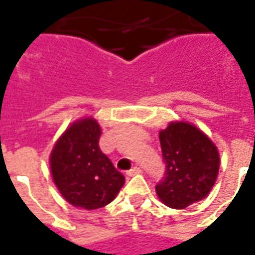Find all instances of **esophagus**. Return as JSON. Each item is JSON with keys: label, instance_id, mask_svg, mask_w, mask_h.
<instances>
[{"label": "esophagus", "instance_id": "obj_1", "mask_svg": "<svg viewBox=\"0 0 255 255\" xmlns=\"http://www.w3.org/2000/svg\"><path fill=\"white\" fill-rule=\"evenodd\" d=\"M140 172H142L140 168H138V166H133V168H131V169L127 172V175L128 176H133V175H138V173H140Z\"/></svg>", "mask_w": 255, "mask_h": 255}]
</instances>
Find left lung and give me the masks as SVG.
I'll return each instance as SVG.
<instances>
[{
  "label": "left lung",
  "mask_w": 255,
  "mask_h": 255,
  "mask_svg": "<svg viewBox=\"0 0 255 255\" xmlns=\"http://www.w3.org/2000/svg\"><path fill=\"white\" fill-rule=\"evenodd\" d=\"M165 176L157 195L166 206L186 209L208 197L217 179L220 155L216 144L190 123H171L160 132Z\"/></svg>",
  "instance_id": "left-lung-1"
}]
</instances>
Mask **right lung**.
<instances>
[{
    "instance_id": "add662e5",
    "label": "right lung",
    "mask_w": 255,
    "mask_h": 255,
    "mask_svg": "<svg viewBox=\"0 0 255 255\" xmlns=\"http://www.w3.org/2000/svg\"><path fill=\"white\" fill-rule=\"evenodd\" d=\"M101 127L87 117L75 122L61 135L50 154L54 184L76 208H104L116 198L126 177L100 149Z\"/></svg>"
}]
</instances>
